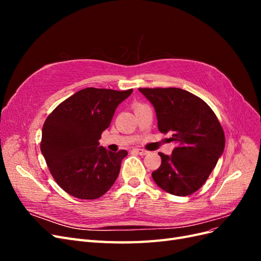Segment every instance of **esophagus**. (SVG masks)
Returning a JSON list of instances; mask_svg holds the SVG:
<instances>
[{
    "mask_svg": "<svg viewBox=\"0 0 261 261\" xmlns=\"http://www.w3.org/2000/svg\"><path fill=\"white\" fill-rule=\"evenodd\" d=\"M134 151H136L140 155H146L149 153L147 150H144V149H134Z\"/></svg>",
    "mask_w": 261,
    "mask_h": 261,
    "instance_id": "obj_1",
    "label": "esophagus"
}]
</instances>
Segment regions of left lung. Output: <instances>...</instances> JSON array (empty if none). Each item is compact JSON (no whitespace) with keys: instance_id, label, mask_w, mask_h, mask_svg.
<instances>
[{"instance_id":"left-lung-1","label":"left lung","mask_w":261,"mask_h":261,"mask_svg":"<svg viewBox=\"0 0 261 261\" xmlns=\"http://www.w3.org/2000/svg\"><path fill=\"white\" fill-rule=\"evenodd\" d=\"M154 108L158 128L173 132L172 154L159 152L161 165L152 172L155 184L175 196H188L204 184L222 155L223 128L211 108L180 88H139Z\"/></svg>"}]
</instances>
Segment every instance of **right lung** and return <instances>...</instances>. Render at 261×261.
Segmentation results:
<instances>
[{"label":"right lung","mask_w":261,"mask_h":261,"mask_svg":"<svg viewBox=\"0 0 261 261\" xmlns=\"http://www.w3.org/2000/svg\"><path fill=\"white\" fill-rule=\"evenodd\" d=\"M133 89L85 88L54 109L42 127L41 152L58 185L80 199H97L112 187L127 155L109 151L99 139L118 105Z\"/></svg>","instance_id":"obj_1"}]
</instances>
